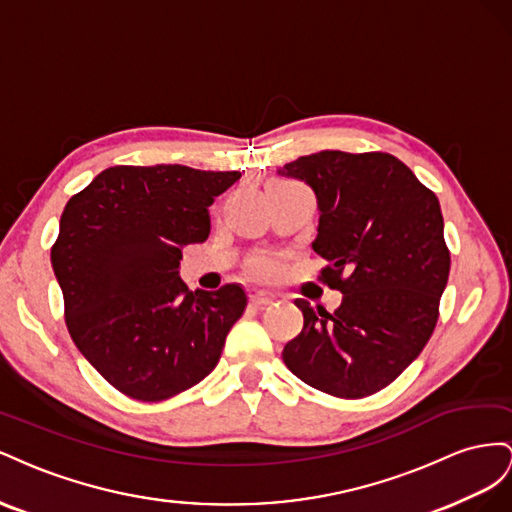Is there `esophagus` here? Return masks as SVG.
<instances>
[{"label": "esophagus", "instance_id": "1", "mask_svg": "<svg viewBox=\"0 0 512 512\" xmlns=\"http://www.w3.org/2000/svg\"><path fill=\"white\" fill-rule=\"evenodd\" d=\"M270 304H272V298H268V296H264V294L251 296V306H253L255 311H264V309H268Z\"/></svg>", "mask_w": 512, "mask_h": 512}]
</instances>
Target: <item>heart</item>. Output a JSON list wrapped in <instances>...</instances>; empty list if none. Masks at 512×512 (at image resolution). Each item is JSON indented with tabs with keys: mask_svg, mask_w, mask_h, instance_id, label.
<instances>
[{
	"mask_svg": "<svg viewBox=\"0 0 512 512\" xmlns=\"http://www.w3.org/2000/svg\"><path fill=\"white\" fill-rule=\"evenodd\" d=\"M248 270H251L257 276V279L270 281V279H274L276 274L281 272V261H279V257L268 255V253H261V255L251 259V264H248Z\"/></svg>",
	"mask_w": 512,
	"mask_h": 512,
	"instance_id": "b5f03b06",
	"label": "heart"
}]
</instances>
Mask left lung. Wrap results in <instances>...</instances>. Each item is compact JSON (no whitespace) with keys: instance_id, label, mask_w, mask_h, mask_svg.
I'll use <instances>...</instances> for the list:
<instances>
[{"instance_id":"left-lung-1","label":"left lung","mask_w":512,"mask_h":512,"mask_svg":"<svg viewBox=\"0 0 512 512\" xmlns=\"http://www.w3.org/2000/svg\"><path fill=\"white\" fill-rule=\"evenodd\" d=\"M279 175L313 188V251L328 261L319 279L343 294L334 313L296 300L304 328L283 360L332 397H369L410 367L433 334L450 272L440 201L384 152L324 150Z\"/></svg>"}]
</instances>
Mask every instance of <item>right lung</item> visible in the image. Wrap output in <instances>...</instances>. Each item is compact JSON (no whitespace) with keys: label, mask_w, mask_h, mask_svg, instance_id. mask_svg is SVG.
<instances>
[{"label":"right lung","mask_w":512,"mask_h":512,"mask_svg":"<svg viewBox=\"0 0 512 512\" xmlns=\"http://www.w3.org/2000/svg\"><path fill=\"white\" fill-rule=\"evenodd\" d=\"M240 171L109 167L70 197L51 248L66 326L85 360L137 401L199 384L246 309L238 283L188 291L182 248L210 236L214 197Z\"/></svg>","instance_id":"1"}]
</instances>
